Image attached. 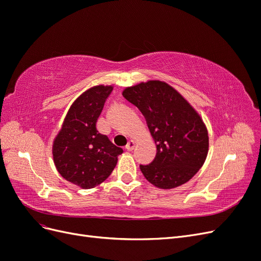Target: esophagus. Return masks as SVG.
Here are the masks:
<instances>
[{
  "mask_svg": "<svg viewBox=\"0 0 261 261\" xmlns=\"http://www.w3.org/2000/svg\"><path fill=\"white\" fill-rule=\"evenodd\" d=\"M135 148V143H134L133 140H130V141H128V144L125 146V149L126 150H128V151H132V150Z\"/></svg>",
  "mask_w": 261,
  "mask_h": 261,
  "instance_id": "1",
  "label": "esophagus"
}]
</instances>
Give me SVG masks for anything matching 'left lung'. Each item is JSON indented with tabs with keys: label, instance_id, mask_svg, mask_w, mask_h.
Wrapping results in <instances>:
<instances>
[{
	"label": "left lung",
	"instance_id": "8db88e82",
	"mask_svg": "<svg viewBox=\"0 0 261 261\" xmlns=\"http://www.w3.org/2000/svg\"><path fill=\"white\" fill-rule=\"evenodd\" d=\"M123 97L146 118L156 154L140 171L152 185L170 189L185 184L206 160L209 137L200 115L180 93L164 82L128 87Z\"/></svg>",
	"mask_w": 261,
	"mask_h": 261
}]
</instances>
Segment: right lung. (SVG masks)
I'll return each mask as SVG.
<instances>
[{"instance_id": "obj_1", "label": "right lung", "mask_w": 261, "mask_h": 261, "mask_svg": "<svg viewBox=\"0 0 261 261\" xmlns=\"http://www.w3.org/2000/svg\"><path fill=\"white\" fill-rule=\"evenodd\" d=\"M112 86H94L70 106L62 128L53 141V160L60 174L84 189L105 181L123 149L97 129V121Z\"/></svg>"}]
</instances>
